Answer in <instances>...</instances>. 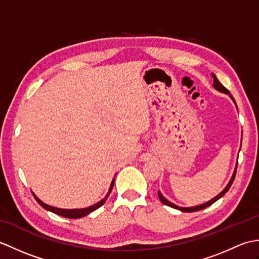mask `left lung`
Wrapping results in <instances>:
<instances>
[{
  "label": "left lung",
  "instance_id": "1",
  "mask_svg": "<svg viewBox=\"0 0 259 259\" xmlns=\"http://www.w3.org/2000/svg\"><path fill=\"white\" fill-rule=\"evenodd\" d=\"M211 76H212V79H213V83H212V87L214 88V89H216L217 91H219V92H223V93H226V95H228L229 96V98L232 99V100L234 101V103L236 104V101H235V99L233 98V96L230 95L229 93V91L226 89V88H225L221 82H219V80L217 79V76L214 75L213 73H211ZM236 168H237V164H236V167H235V170H234V174H233V176H232V178H230V180H229V183L227 184V186L225 187L224 188V190L223 191H221L219 192V194L216 196V197H213V198H211L210 200H208V201H206V202H203V203H201V205H198V206H192V207H179V206H177V205H175V203H172L171 201H169L168 199H166V198H164L163 196H162V194L160 191H158V196H159V199H160V201L162 202V203H164V205H167V206H169V207H172V208H175V209H178V210H180V211H184V212H192V211H198V210H201V209H203V208H207V207H209L210 205H212V203L214 202V201H217L218 199H221V198L226 194V192L229 190V188H230V186H232V184H233V181H234V179H235V175H236Z\"/></svg>",
  "mask_w": 259,
  "mask_h": 259
}]
</instances>
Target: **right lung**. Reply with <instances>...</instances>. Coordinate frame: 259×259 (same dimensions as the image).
<instances>
[{
    "instance_id": "1",
    "label": "right lung",
    "mask_w": 259,
    "mask_h": 259,
    "mask_svg": "<svg viewBox=\"0 0 259 259\" xmlns=\"http://www.w3.org/2000/svg\"><path fill=\"white\" fill-rule=\"evenodd\" d=\"M113 184H114V178H113L112 181H111V185H110V188H109L108 194L106 195V197L103 198V199H101L100 201H98L97 203H95V205H91V206L87 207V208H80V209H78V208H75V209H63V208L53 207V206L48 205V203H45L41 199H38V198L34 195V192H32V194H33V196H34L36 201H37L38 203H40V205H41L43 208L47 209V210L52 211V212H54V213L59 214V216H62V217H65V218H73V219H75V218H82V217H84V216H87V214H89L90 212L95 211L96 209H98L99 207H101V206L103 205V203L107 201L108 197H109V195H110V192H111V190H112Z\"/></svg>"
}]
</instances>
